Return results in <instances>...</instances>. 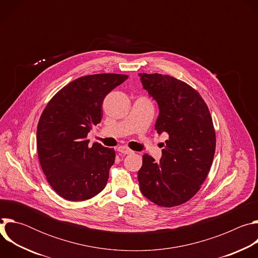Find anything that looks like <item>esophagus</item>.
Wrapping results in <instances>:
<instances>
[{
  "mask_svg": "<svg viewBox=\"0 0 258 258\" xmlns=\"http://www.w3.org/2000/svg\"><path fill=\"white\" fill-rule=\"evenodd\" d=\"M117 150H118L120 153H122V154H131V153H133V151H132L131 149H128L127 147H124V146L118 147Z\"/></svg>",
  "mask_w": 258,
  "mask_h": 258,
  "instance_id": "esophagus-1",
  "label": "esophagus"
}]
</instances>
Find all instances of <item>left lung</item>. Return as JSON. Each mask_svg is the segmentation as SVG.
Returning a JSON list of instances; mask_svg holds the SVG:
<instances>
[{"label": "left lung", "instance_id": "8db88e82", "mask_svg": "<svg viewBox=\"0 0 258 258\" xmlns=\"http://www.w3.org/2000/svg\"><path fill=\"white\" fill-rule=\"evenodd\" d=\"M139 77L158 104L155 130L169 137L159 162L143 155L140 190L159 206H177L199 191L209 172L215 152L212 118L202 97L186 83L159 73Z\"/></svg>", "mask_w": 258, "mask_h": 258}]
</instances>
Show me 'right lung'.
<instances>
[{"mask_svg": "<svg viewBox=\"0 0 258 258\" xmlns=\"http://www.w3.org/2000/svg\"><path fill=\"white\" fill-rule=\"evenodd\" d=\"M128 79L102 73L77 79L48 103L36 131L42 169L53 190L69 201H84L106 186L115 151L99 143L89 146L88 134L103 115L105 97Z\"/></svg>", "mask_w": 258, "mask_h": 258, "instance_id": "right-lung-1", "label": "right lung"}]
</instances>
